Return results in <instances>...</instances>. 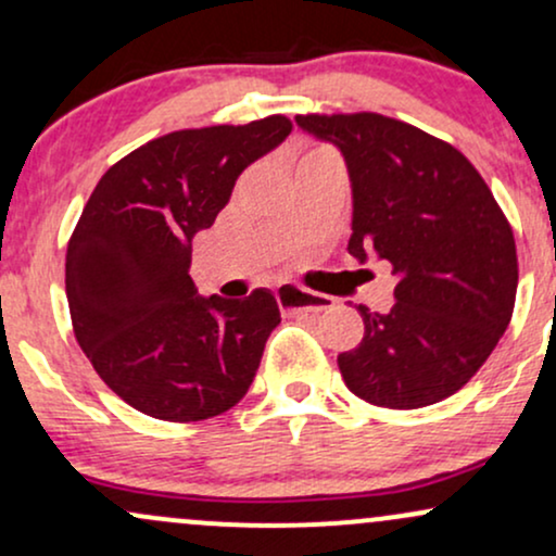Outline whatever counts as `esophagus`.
I'll return each instance as SVG.
<instances>
[{
	"mask_svg": "<svg viewBox=\"0 0 556 556\" xmlns=\"http://www.w3.org/2000/svg\"><path fill=\"white\" fill-rule=\"evenodd\" d=\"M277 303L279 308L287 314H318V311H327L334 305V298L321 295V292L303 290L298 285H282L277 290Z\"/></svg>",
	"mask_w": 556,
	"mask_h": 556,
	"instance_id": "esophagus-1",
	"label": "esophagus"
}]
</instances>
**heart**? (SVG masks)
Returning a JSON list of instances; mask_svg holds the SVG:
<instances>
[{"label":"heart","instance_id":"heart-1","mask_svg":"<svg viewBox=\"0 0 556 556\" xmlns=\"http://www.w3.org/2000/svg\"><path fill=\"white\" fill-rule=\"evenodd\" d=\"M311 154H318V151H311Z\"/></svg>","mask_w":556,"mask_h":556}]
</instances>
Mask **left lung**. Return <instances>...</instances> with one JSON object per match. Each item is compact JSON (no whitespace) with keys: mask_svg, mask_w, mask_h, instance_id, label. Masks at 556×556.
I'll use <instances>...</instances> for the list:
<instances>
[{"mask_svg":"<svg viewBox=\"0 0 556 556\" xmlns=\"http://www.w3.org/2000/svg\"><path fill=\"white\" fill-rule=\"evenodd\" d=\"M342 151L353 185L348 251L397 277L392 311L363 316V340L337 358L355 397L416 410L473 379L507 329L518 292L513 227L455 146L376 112L298 114Z\"/></svg>","mask_w":556,"mask_h":556,"instance_id":"obj_1","label":"left lung"}]
</instances>
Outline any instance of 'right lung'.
<instances>
[{"instance_id":"obj_1","label":"right lung","mask_w":556,"mask_h":556,"mask_svg":"<svg viewBox=\"0 0 556 556\" xmlns=\"http://www.w3.org/2000/svg\"><path fill=\"white\" fill-rule=\"evenodd\" d=\"M282 114L175 130L104 172L67 242L75 340L127 405L172 424L206 420L245 397L282 318L269 290L201 298L190 251L235 180L290 136Z\"/></svg>"}]
</instances>
